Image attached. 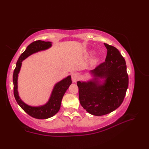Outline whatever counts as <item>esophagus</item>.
Segmentation results:
<instances>
[{
  "mask_svg": "<svg viewBox=\"0 0 149 149\" xmlns=\"http://www.w3.org/2000/svg\"><path fill=\"white\" fill-rule=\"evenodd\" d=\"M79 78V74L78 73H73L72 74V80L73 83H76Z\"/></svg>",
  "mask_w": 149,
  "mask_h": 149,
  "instance_id": "34e87169",
  "label": "esophagus"
}]
</instances>
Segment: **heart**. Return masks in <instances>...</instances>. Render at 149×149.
Returning <instances> with one entry per match:
<instances>
[{
  "label": "heart",
  "mask_w": 149,
  "mask_h": 149,
  "mask_svg": "<svg viewBox=\"0 0 149 149\" xmlns=\"http://www.w3.org/2000/svg\"><path fill=\"white\" fill-rule=\"evenodd\" d=\"M99 61V59L98 58H95V59H94L93 60V64H96V63H97V61Z\"/></svg>",
  "instance_id": "1"
}]
</instances>
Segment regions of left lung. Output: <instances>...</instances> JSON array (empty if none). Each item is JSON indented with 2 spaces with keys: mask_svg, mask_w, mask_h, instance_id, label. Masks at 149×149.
Listing matches in <instances>:
<instances>
[{
  "mask_svg": "<svg viewBox=\"0 0 149 149\" xmlns=\"http://www.w3.org/2000/svg\"><path fill=\"white\" fill-rule=\"evenodd\" d=\"M104 44L107 50L105 61L90 71L93 79L77 83L81 105L95 116L107 115L118 108L129 84L124 58L115 47Z\"/></svg>",
  "mask_w": 149,
  "mask_h": 149,
  "instance_id": "obj_1",
  "label": "left lung"
}]
</instances>
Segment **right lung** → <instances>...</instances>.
Returning a JSON list of instances; mask_svg holds the SVG:
<instances>
[{"mask_svg": "<svg viewBox=\"0 0 149 149\" xmlns=\"http://www.w3.org/2000/svg\"><path fill=\"white\" fill-rule=\"evenodd\" d=\"M52 47V42L38 40L31 43L26 50L22 54L17 61L13 72V81L14 85V96L18 105L28 115L37 119H47L55 115L61 107V100L66 91L72 84L71 76L68 75L58 83H57L52 91L49 99L46 104L40 106H32L24 102L19 97L18 91V77L20 71L22 63L27 57L33 54L49 49Z\"/></svg>", "mask_w": 149, "mask_h": 149, "instance_id": "1", "label": "right lung"}]
</instances>
